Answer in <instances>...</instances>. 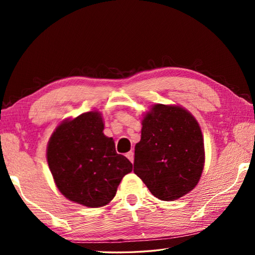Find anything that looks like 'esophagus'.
<instances>
[{
    "mask_svg": "<svg viewBox=\"0 0 255 255\" xmlns=\"http://www.w3.org/2000/svg\"><path fill=\"white\" fill-rule=\"evenodd\" d=\"M126 156H127V158H128L129 161H130L131 163L133 162V152H132V150H130V152H128V153L126 154Z\"/></svg>",
    "mask_w": 255,
    "mask_h": 255,
    "instance_id": "obj_1",
    "label": "esophagus"
}]
</instances>
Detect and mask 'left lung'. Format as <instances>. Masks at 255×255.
<instances>
[{
    "label": "left lung",
    "mask_w": 255,
    "mask_h": 255,
    "mask_svg": "<svg viewBox=\"0 0 255 255\" xmlns=\"http://www.w3.org/2000/svg\"><path fill=\"white\" fill-rule=\"evenodd\" d=\"M133 172L152 195L173 201L196 187L205 165L201 129L184 108L155 105L141 120Z\"/></svg>",
    "instance_id": "obj_1"
}]
</instances>
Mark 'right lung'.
Here are the masks:
<instances>
[{"instance_id": "right-lung-1", "label": "right lung", "mask_w": 255, "mask_h": 255, "mask_svg": "<svg viewBox=\"0 0 255 255\" xmlns=\"http://www.w3.org/2000/svg\"><path fill=\"white\" fill-rule=\"evenodd\" d=\"M103 128L98 111L85 112L60 124L47 146V162L59 191L90 208L109 204L120 181L132 170Z\"/></svg>"}]
</instances>
